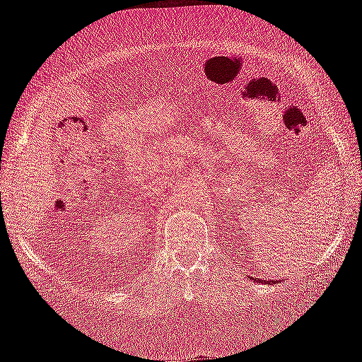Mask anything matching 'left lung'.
Returning a JSON list of instances; mask_svg holds the SVG:
<instances>
[{
	"instance_id": "8db88e82",
	"label": "left lung",
	"mask_w": 362,
	"mask_h": 362,
	"mask_svg": "<svg viewBox=\"0 0 362 362\" xmlns=\"http://www.w3.org/2000/svg\"><path fill=\"white\" fill-rule=\"evenodd\" d=\"M254 280H256V278H254ZM257 281H263V280H257ZM272 284H273V281H272Z\"/></svg>"
}]
</instances>
